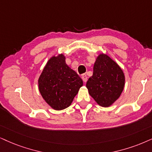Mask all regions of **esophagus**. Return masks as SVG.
I'll return each mask as SVG.
<instances>
[{"instance_id": "1", "label": "esophagus", "mask_w": 152, "mask_h": 152, "mask_svg": "<svg viewBox=\"0 0 152 152\" xmlns=\"http://www.w3.org/2000/svg\"><path fill=\"white\" fill-rule=\"evenodd\" d=\"M81 78H82V79H83V80L84 83L87 82V80H88V76H87V75L85 74H82V75H81Z\"/></svg>"}]
</instances>
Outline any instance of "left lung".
<instances>
[{"instance_id": "left-lung-1", "label": "left lung", "mask_w": 152, "mask_h": 152, "mask_svg": "<svg viewBox=\"0 0 152 152\" xmlns=\"http://www.w3.org/2000/svg\"><path fill=\"white\" fill-rule=\"evenodd\" d=\"M125 85L121 67L106 54H99L93 66V76L86 83L88 93L99 106L108 107L119 98Z\"/></svg>"}]
</instances>
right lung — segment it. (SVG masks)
Returning <instances> with one entry per match:
<instances>
[{"mask_svg":"<svg viewBox=\"0 0 152 152\" xmlns=\"http://www.w3.org/2000/svg\"><path fill=\"white\" fill-rule=\"evenodd\" d=\"M83 84L77 73L66 64L63 54L52 57L38 78L40 93L55 110L69 107Z\"/></svg>","mask_w":152,"mask_h":152,"instance_id":"obj_1","label":"right lung"}]
</instances>
